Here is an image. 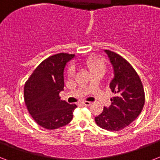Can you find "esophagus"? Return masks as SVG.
<instances>
[{
  "mask_svg": "<svg viewBox=\"0 0 160 160\" xmlns=\"http://www.w3.org/2000/svg\"><path fill=\"white\" fill-rule=\"evenodd\" d=\"M81 104L85 105V106H89V105H91V102H90V101H83V102H81Z\"/></svg>",
  "mask_w": 160,
  "mask_h": 160,
  "instance_id": "esophagus-1",
  "label": "esophagus"
}]
</instances>
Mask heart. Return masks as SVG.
I'll list each match as a JSON object with an SVG mask.
<instances>
[{"instance_id": "obj_1", "label": "heart", "mask_w": 160, "mask_h": 160, "mask_svg": "<svg viewBox=\"0 0 160 160\" xmlns=\"http://www.w3.org/2000/svg\"><path fill=\"white\" fill-rule=\"evenodd\" d=\"M85 65L90 69V71L92 73H95L96 71H103V72H105V68H106L105 61L100 59V58L95 57V56H91V57L88 58L86 61H85ZM74 74H75L74 68H69L67 71L68 76L69 77H72Z\"/></svg>"}]
</instances>
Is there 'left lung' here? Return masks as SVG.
Returning a JSON list of instances; mask_svg holds the SVG:
<instances>
[{
	"label": "left lung",
	"instance_id": "obj_1",
	"mask_svg": "<svg viewBox=\"0 0 160 160\" xmlns=\"http://www.w3.org/2000/svg\"><path fill=\"white\" fill-rule=\"evenodd\" d=\"M114 70L109 88L114 96L111 105L95 117V123L102 129L119 131L131 124L141 113L145 101L140 78L131 65L118 54L105 50Z\"/></svg>",
	"mask_w": 160,
	"mask_h": 160
}]
</instances>
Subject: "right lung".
<instances>
[{
	"mask_svg": "<svg viewBox=\"0 0 160 160\" xmlns=\"http://www.w3.org/2000/svg\"><path fill=\"white\" fill-rule=\"evenodd\" d=\"M75 55L60 53L50 56L34 70L24 87L26 108L34 120L47 129L65 126L73 119L76 105L60 100L64 90V70Z\"/></svg>",
	"mask_w": 160,
	"mask_h": 160,
	"instance_id": "add662e5",
	"label": "right lung"
}]
</instances>
